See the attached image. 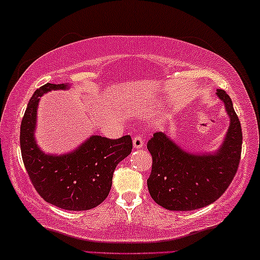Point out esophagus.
<instances>
[{"instance_id":"esophagus-1","label":"esophagus","mask_w":260,"mask_h":260,"mask_svg":"<svg viewBox=\"0 0 260 260\" xmlns=\"http://www.w3.org/2000/svg\"><path fill=\"white\" fill-rule=\"evenodd\" d=\"M133 144H134V148L135 149H141L142 147H143V144H144V140H143V138H142V136H140V135H137V136L134 137Z\"/></svg>"}]
</instances>
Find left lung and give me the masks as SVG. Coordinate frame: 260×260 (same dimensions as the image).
<instances>
[{
  "instance_id": "left-lung-1",
  "label": "left lung",
  "mask_w": 260,
  "mask_h": 260,
  "mask_svg": "<svg viewBox=\"0 0 260 260\" xmlns=\"http://www.w3.org/2000/svg\"><path fill=\"white\" fill-rule=\"evenodd\" d=\"M225 104L230 126L214 152L194 154L180 147L169 134L156 133L148 142L152 156L147 181L152 200L168 211H193L213 204L232 182L240 161L243 133L230 95L216 90Z\"/></svg>"
}]
</instances>
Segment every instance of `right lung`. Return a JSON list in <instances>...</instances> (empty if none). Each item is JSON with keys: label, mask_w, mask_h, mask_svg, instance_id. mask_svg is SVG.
<instances>
[{"label": "right lung", "mask_w": 260, "mask_h": 260, "mask_svg": "<svg viewBox=\"0 0 260 260\" xmlns=\"http://www.w3.org/2000/svg\"><path fill=\"white\" fill-rule=\"evenodd\" d=\"M69 88L70 84L47 83L34 92L21 122V154L31 183L46 202L67 211H87L109 195L113 172L130 155L133 141L130 136L109 140L92 135L66 154L42 151L35 140L40 97Z\"/></svg>", "instance_id": "right-lung-1"}]
</instances>
